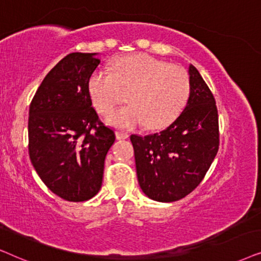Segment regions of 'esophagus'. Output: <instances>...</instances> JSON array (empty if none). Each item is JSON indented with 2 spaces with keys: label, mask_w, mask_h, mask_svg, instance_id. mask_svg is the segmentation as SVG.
<instances>
[{
  "label": "esophagus",
  "mask_w": 261,
  "mask_h": 261,
  "mask_svg": "<svg viewBox=\"0 0 261 261\" xmlns=\"http://www.w3.org/2000/svg\"><path fill=\"white\" fill-rule=\"evenodd\" d=\"M116 137H117V140H126V138L128 137V135L126 133H123V131H117Z\"/></svg>",
  "instance_id": "esophagus-1"
}]
</instances>
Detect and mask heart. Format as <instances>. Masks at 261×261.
I'll return each instance as SVG.
<instances>
[{
  "label": "heart",
  "instance_id": "b5f03b06",
  "mask_svg": "<svg viewBox=\"0 0 261 261\" xmlns=\"http://www.w3.org/2000/svg\"><path fill=\"white\" fill-rule=\"evenodd\" d=\"M190 88L185 69L144 54L118 57L112 63V74L96 70L88 80L90 100L102 114L112 112L127 94L130 105L107 119L124 128L142 124L151 130L168 126L185 107Z\"/></svg>",
  "mask_w": 261,
  "mask_h": 261
}]
</instances>
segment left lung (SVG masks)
<instances>
[{
  "mask_svg": "<svg viewBox=\"0 0 261 261\" xmlns=\"http://www.w3.org/2000/svg\"><path fill=\"white\" fill-rule=\"evenodd\" d=\"M189 77V100L180 116L161 133L130 137L141 189L150 199L162 203L192 192L205 176L220 145L213 93L191 64Z\"/></svg>",
  "mask_w": 261,
  "mask_h": 261,
  "instance_id": "obj_1",
  "label": "left lung"
}]
</instances>
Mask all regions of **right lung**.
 <instances>
[{
    "instance_id": "add662e5",
    "label": "right lung",
    "mask_w": 261,
    "mask_h": 261,
    "mask_svg": "<svg viewBox=\"0 0 261 261\" xmlns=\"http://www.w3.org/2000/svg\"><path fill=\"white\" fill-rule=\"evenodd\" d=\"M96 56H65L45 76L30 106L31 162L45 185L69 201L99 192L105 158L116 140L88 93V80L100 63Z\"/></svg>"
}]
</instances>
